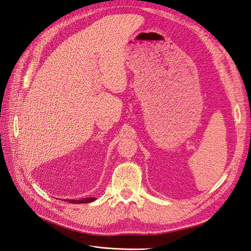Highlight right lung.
<instances>
[{"label": "right lung", "mask_w": 251, "mask_h": 251, "mask_svg": "<svg viewBox=\"0 0 251 251\" xmlns=\"http://www.w3.org/2000/svg\"><path fill=\"white\" fill-rule=\"evenodd\" d=\"M95 200H96L95 198H87V199H82V200H68V201L71 203H87V202L94 201Z\"/></svg>", "instance_id": "obj_1"}]
</instances>
